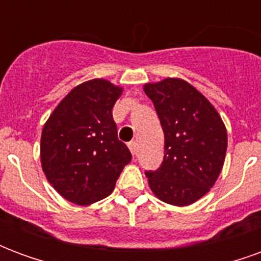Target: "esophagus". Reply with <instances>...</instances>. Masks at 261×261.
<instances>
[{"mask_svg": "<svg viewBox=\"0 0 261 261\" xmlns=\"http://www.w3.org/2000/svg\"><path fill=\"white\" fill-rule=\"evenodd\" d=\"M128 148H130V151L133 155H137V153H138V142L137 141L128 142Z\"/></svg>", "mask_w": 261, "mask_h": 261, "instance_id": "1", "label": "esophagus"}]
</instances>
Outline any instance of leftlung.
Here are the masks:
<instances>
[{
  "mask_svg": "<svg viewBox=\"0 0 261 261\" xmlns=\"http://www.w3.org/2000/svg\"><path fill=\"white\" fill-rule=\"evenodd\" d=\"M165 136L164 161L147 170L149 187L162 201L189 205L210 192L218 179L228 137L218 112L186 81L166 78L144 86Z\"/></svg>",
  "mask_w": 261,
  "mask_h": 261,
  "instance_id": "8db88e82",
  "label": "left lung"
}]
</instances>
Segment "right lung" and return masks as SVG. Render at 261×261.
I'll list each match as a JSON object with an SVG mask.
<instances>
[{
  "instance_id": "add662e5",
  "label": "right lung",
  "mask_w": 261,
  "mask_h": 261,
  "mask_svg": "<svg viewBox=\"0 0 261 261\" xmlns=\"http://www.w3.org/2000/svg\"><path fill=\"white\" fill-rule=\"evenodd\" d=\"M121 91L105 80L84 82L60 102L43 127V172L68 201L88 205L108 197L131 161L112 114Z\"/></svg>"
}]
</instances>
